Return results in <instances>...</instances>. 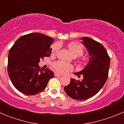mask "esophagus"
Returning <instances> with one entry per match:
<instances>
[{
  "label": "esophagus",
  "mask_w": 124,
  "mask_h": 124,
  "mask_svg": "<svg viewBox=\"0 0 124 124\" xmlns=\"http://www.w3.org/2000/svg\"><path fill=\"white\" fill-rule=\"evenodd\" d=\"M55 77H60L61 76V74H58V73H55Z\"/></svg>",
  "instance_id": "obj_1"
}]
</instances>
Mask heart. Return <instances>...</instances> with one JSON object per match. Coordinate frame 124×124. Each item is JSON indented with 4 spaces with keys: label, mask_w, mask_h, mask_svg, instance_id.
Listing matches in <instances>:
<instances>
[{
    "label": "heart",
    "mask_w": 124,
    "mask_h": 124,
    "mask_svg": "<svg viewBox=\"0 0 124 124\" xmlns=\"http://www.w3.org/2000/svg\"><path fill=\"white\" fill-rule=\"evenodd\" d=\"M68 48L70 53L74 56H80L83 54V49L82 46L76 43H70L68 44ZM60 49V45L58 44H55L52 47V54H56ZM54 69L57 72L60 74H66L73 69V67L71 64L64 63L63 61H58L55 62L53 64Z\"/></svg>",
    "instance_id": "1"
}]
</instances>
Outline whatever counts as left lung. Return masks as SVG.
Segmentation results:
<instances>
[{
    "instance_id": "left-lung-1",
    "label": "left lung",
    "mask_w": 124,
    "mask_h": 124,
    "mask_svg": "<svg viewBox=\"0 0 124 124\" xmlns=\"http://www.w3.org/2000/svg\"><path fill=\"white\" fill-rule=\"evenodd\" d=\"M89 54V61L84 69L75 75H82V80L70 78L64 91L73 99L83 101L95 95L105 83L108 75L110 58L102 44L88 37L81 38Z\"/></svg>"
}]
</instances>
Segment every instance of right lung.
<instances>
[{"instance_id": "1", "label": "right lung", "mask_w": 124, "mask_h": 124, "mask_svg": "<svg viewBox=\"0 0 124 124\" xmlns=\"http://www.w3.org/2000/svg\"><path fill=\"white\" fill-rule=\"evenodd\" d=\"M54 39L39 33L20 37L10 49L8 73L14 86L21 93L31 95L45 89L54 74L49 69L39 70L40 59L49 56Z\"/></svg>"}]
</instances>
